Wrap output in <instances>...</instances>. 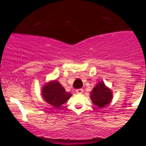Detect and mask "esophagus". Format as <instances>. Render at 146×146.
<instances>
[{"instance_id": "1", "label": "esophagus", "mask_w": 146, "mask_h": 146, "mask_svg": "<svg viewBox=\"0 0 146 146\" xmlns=\"http://www.w3.org/2000/svg\"><path fill=\"white\" fill-rule=\"evenodd\" d=\"M76 92L77 93V94H81L83 93V89L82 88H78L76 90Z\"/></svg>"}]
</instances>
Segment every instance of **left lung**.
I'll list each match as a JSON object with an SVG mask.
<instances>
[{
  "label": "left lung",
  "mask_w": 146,
  "mask_h": 146,
  "mask_svg": "<svg viewBox=\"0 0 146 146\" xmlns=\"http://www.w3.org/2000/svg\"><path fill=\"white\" fill-rule=\"evenodd\" d=\"M91 99L96 106L102 108L109 104L113 99V93L103 82H99L93 88L91 93Z\"/></svg>",
  "instance_id": "left-lung-1"
}]
</instances>
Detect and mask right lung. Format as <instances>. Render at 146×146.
<instances>
[{
	"instance_id": "right-lung-1",
	"label": "right lung",
	"mask_w": 146,
	"mask_h": 146,
	"mask_svg": "<svg viewBox=\"0 0 146 146\" xmlns=\"http://www.w3.org/2000/svg\"><path fill=\"white\" fill-rule=\"evenodd\" d=\"M42 95L46 102L59 108L72 96L58 81L53 80L45 84L42 90Z\"/></svg>"
}]
</instances>
